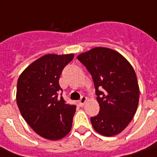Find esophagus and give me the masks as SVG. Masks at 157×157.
<instances>
[{
    "label": "esophagus",
    "mask_w": 157,
    "mask_h": 157,
    "mask_svg": "<svg viewBox=\"0 0 157 157\" xmlns=\"http://www.w3.org/2000/svg\"><path fill=\"white\" fill-rule=\"evenodd\" d=\"M87 100H88V98H86V96H82L81 99H80V101H79V103H80L81 106H83V105L87 102Z\"/></svg>",
    "instance_id": "esophagus-1"
}]
</instances>
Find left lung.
I'll return each instance as SVG.
<instances>
[{
  "instance_id": "1",
  "label": "left lung",
  "mask_w": 157,
  "mask_h": 157,
  "mask_svg": "<svg viewBox=\"0 0 157 157\" xmlns=\"http://www.w3.org/2000/svg\"><path fill=\"white\" fill-rule=\"evenodd\" d=\"M77 59L93 78L100 111L91 117L97 133L114 136L124 130L136 113L139 86L136 73L122 54L107 47H95Z\"/></svg>"
}]
</instances>
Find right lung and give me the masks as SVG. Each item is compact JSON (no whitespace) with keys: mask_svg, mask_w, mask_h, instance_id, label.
Returning <instances> with one entry per match:
<instances>
[{"mask_svg":"<svg viewBox=\"0 0 157 157\" xmlns=\"http://www.w3.org/2000/svg\"><path fill=\"white\" fill-rule=\"evenodd\" d=\"M74 54H47L24 69L17 82L18 109L34 131L45 139L59 140L71 131L76 107L65 103L58 92L63 69Z\"/></svg>","mask_w":157,"mask_h":157,"instance_id":"right-lung-1","label":"right lung"}]
</instances>
